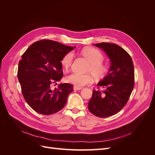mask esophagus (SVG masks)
Segmentation results:
<instances>
[{
	"mask_svg": "<svg viewBox=\"0 0 155 155\" xmlns=\"http://www.w3.org/2000/svg\"><path fill=\"white\" fill-rule=\"evenodd\" d=\"M82 88H83L82 87H76V86H74V91H80Z\"/></svg>",
	"mask_w": 155,
	"mask_h": 155,
	"instance_id": "1",
	"label": "esophagus"
}]
</instances>
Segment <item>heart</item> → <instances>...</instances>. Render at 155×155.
Returning a JSON list of instances; mask_svg holds the SVG:
<instances>
[{
  "mask_svg": "<svg viewBox=\"0 0 155 155\" xmlns=\"http://www.w3.org/2000/svg\"><path fill=\"white\" fill-rule=\"evenodd\" d=\"M81 54L89 62V65L87 68V72H90L96 79L104 78L109 72V67L104 63V56L100 50L92 47H87L81 51ZM74 54L68 51L65 54L61 61L64 69L68 70L73 62ZM67 81L76 87H83L88 85L92 82V75L89 73L78 74L73 72L66 78Z\"/></svg>",
  "mask_w": 155,
  "mask_h": 155,
  "instance_id": "b5f03b06",
  "label": "heart"
}]
</instances>
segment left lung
Listing matches in <instances>:
<instances>
[{"mask_svg": "<svg viewBox=\"0 0 155 155\" xmlns=\"http://www.w3.org/2000/svg\"><path fill=\"white\" fill-rule=\"evenodd\" d=\"M95 45L105 51L111 62L109 72L94 89L88 102V110L100 118L116 114L127 103L134 86V70L132 58L120 46L101 43Z\"/></svg>", "mask_w": 155, "mask_h": 155, "instance_id": "8db88e82", "label": "left lung"}]
</instances>
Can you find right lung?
<instances>
[{"instance_id":"obj_1","label":"right lung","mask_w":155,"mask_h":155,"mask_svg":"<svg viewBox=\"0 0 155 155\" xmlns=\"http://www.w3.org/2000/svg\"><path fill=\"white\" fill-rule=\"evenodd\" d=\"M75 47L57 41L43 39L36 41L21 56L17 76L23 97L31 109L38 113L50 115L62 109L72 84H60L53 89L51 85L61 80L63 72L61 63L63 55Z\"/></svg>"}]
</instances>
